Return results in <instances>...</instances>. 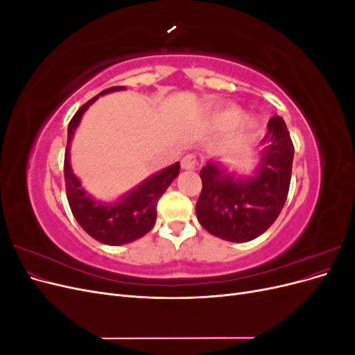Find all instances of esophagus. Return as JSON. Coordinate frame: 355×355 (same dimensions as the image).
Masks as SVG:
<instances>
[{"mask_svg": "<svg viewBox=\"0 0 355 355\" xmlns=\"http://www.w3.org/2000/svg\"><path fill=\"white\" fill-rule=\"evenodd\" d=\"M182 168L185 170H194L198 164V159H197V155L196 154H188L185 155L184 158H182Z\"/></svg>", "mask_w": 355, "mask_h": 355, "instance_id": "1", "label": "esophagus"}]
</instances>
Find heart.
Masks as SVG:
<instances>
[{
  "mask_svg": "<svg viewBox=\"0 0 355 355\" xmlns=\"http://www.w3.org/2000/svg\"><path fill=\"white\" fill-rule=\"evenodd\" d=\"M239 118H240V112L239 111H230V112H225L220 116V123L223 125H232V124H235V123L239 121ZM244 127L253 128L254 127V121H245Z\"/></svg>",
  "mask_w": 355,
  "mask_h": 355,
  "instance_id": "1",
  "label": "heart"
}]
</instances>
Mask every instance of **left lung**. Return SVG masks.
<instances>
[{
  "label": "left lung",
  "mask_w": 355,
  "mask_h": 355,
  "mask_svg": "<svg viewBox=\"0 0 355 355\" xmlns=\"http://www.w3.org/2000/svg\"><path fill=\"white\" fill-rule=\"evenodd\" d=\"M265 149L254 178L240 180L209 163L200 171L202 189L196 211L201 227L234 243L250 241L278 218L286 202L295 146L282 116L268 121Z\"/></svg>",
  "instance_id": "1"
}]
</instances>
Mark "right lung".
<instances>
[{
    "instance_id": "add662e5",
    "label": "right lung",
    "mask_w": 355,
    "mask_h": 355,
    "mask_svg": "<svg viewBox=\"0 0 355 355\" xmlns=\"http://www.w3.org/2000/svg\"><path fill=\"white\" fill-rule=\"evenodd\" d=\"M116 90H124V87L123 85H116V87L101 92L93 99L85 102L75 112L68 125V142L65 151V163H63L67 196L73 218L77 219L80 227L90 237L108 245H120L135 241L153 230L157 218L158 200L164 194V191L180 171V164L175 163L173 166H170L163 171H159V173L146 179L142 185L133 189L130 194H127L115 204H110V206H103L101 202H96L81 188L80 180L73 175L69 164V148L73 132L85 110L101 94Z\"/></svg>"
}]
</instances>
